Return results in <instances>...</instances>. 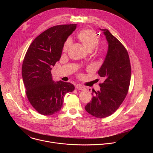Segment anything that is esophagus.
<instances>
[{
	"instance_id": "34e87169",
	"label": "esophagus",
	"mask_w": 153,
	"mask_h": 153,
	"mask_svg": "<svg viewBox=\"0 0 153 153\" xmlns=\"http://www.w3.org/2000/svg\"><path fill=\"white\" fill-rule=\"evenodd\" d=\"M76 88L79 90H84L85 89V86L80 84H77L76 85Z\"/></svg>"
}]
</instances>
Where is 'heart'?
I'll use <instances>...</instances> for the list:
<instances>
[{"instance_id":"heart-1","label":"heart","mask_w":153,"mask_h":153,"mask_svg":"<svg viewBox=\"0 0 153 153\" xmlns=\"http://www.w3.org/2000/svg\"><path fill=\"white\" fill-rule=\"evenodd\" d=\"M77 37L80 41L82 43L85 48L91 51L96 48L99 42V39L96 33L90 29H83L81 30L77 34ZM71 39L68 38L65 42L63 50L67 51L71 44ZM102 49L99 50V52H102Z\"/></svg>"}]
</instances>
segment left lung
I'll return each instance as SVG.
<instances>
[{
  "instance_id": "left-lung-1",
  "label": "left lung",
  "mask_w": 153,
  "mask_h": 153,
  "mask_svg": "<svg viewBox=\"0 0 153 153\" xmlns=\"http://www.w3.org/2000/svg\"><path fill=\"white\" fill-rule=\"evenodd\" d=\"M108 43L105 60L98 74L105 79L100 90L93 91L92 100L85 106V110L97 118L113 114L128 93L131 75L128 53L124 46L106 29H100Z\"/></svg>"
}]
</instances>
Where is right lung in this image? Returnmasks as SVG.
<instances>
[{"instance_id": "add662e5", "label": "right lung", "mask_w": 153, "mask_h": 153, "mask_svg": "<svg viewBox=\"0 0 153 153\" xmlns=\"http://www.w3.org/2000/svg\"><path fill=\"white\" fill-rule=\"evenodd\" d=\"M76 24L56 25L39 35L25 56L22 75L27 98L35 110L44 116L61 110L64 96L74 86L53 80L51 70L60 59L63 45L76 28Z\"/></svg>"}]
</instances>
